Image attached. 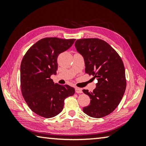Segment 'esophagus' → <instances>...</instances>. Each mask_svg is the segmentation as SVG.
Returning <instances> with one entry per match:
<instances>
[{
	"label": "esophagus",
	"instance_id": "esophagus-1",
	"mask_svg": "<svg viewBox=\"0 0 146 146\" xmlns=\"http://www.w3.org/2000/svg\"><path fill=\"white\" fill-rule=\"evenodd\" d=\"M75 92L76 93H82V90L81 88H75Z\"/></svg>",
	"mask_w": 146,
	"mask_h": 146
}]
</instances>
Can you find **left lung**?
Here are the masks:
<instances>
[{
  "mask_svg": "<svg viewBox=\"0 0 146 146\" xmlns=\"http://www.w3.org/2000/svg\"><path fill=\"white\" fill-rule=\"evenodd\" d=\"M75 46L84 59L86 73L98 80L93 91L82 90L91 99L83 111L93 118L106 117L117 108L126 88L122 58L110 44L99 38L78 39Z\"/></svg>",
  "mask_w": 146,
  "mask_h": 146,
  "instance_id": "left-lung-1",
  "label": "left lung"
}]
</instances>
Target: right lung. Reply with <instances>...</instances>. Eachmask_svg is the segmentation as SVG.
<instances>
[{"mask_svg": "<svg viewBox=\"0 0 146 146\" xmlns=\"http://www.w3.org/2000/svg\"><path fill=\"white\" fill-rule=\"evenodd\" d=\"M75 39L47 37L34 44L24 55L21 64V92L29 108L36 115L48 118L63 110L64 100L75 93L68 85L54 83L57 58L73 45Z\"/></svg>", "mask_w": 146, "mask_h": 146, "instance_id": "obj_1", "label": "right lung"}]
</instances>
